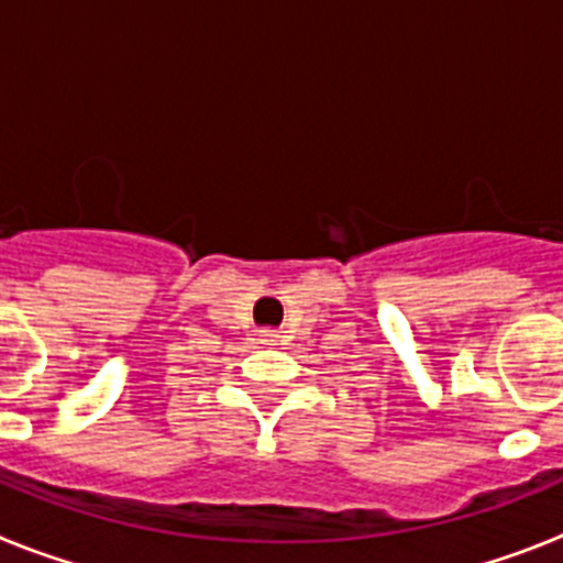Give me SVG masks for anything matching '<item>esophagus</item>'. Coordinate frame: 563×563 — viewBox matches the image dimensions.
<instances>
[{
	"label": "esophagus",
	"mask_w": 563,
	"mask_h": 563,
	"mask_svg": "<svg viewBox=\"0 0 563 563\" xmlns=\"http://www.w3.org/2000/svg\"><path fill=\"white\" fill-rule=\"evenodd\" d=\"M256 335H258V343H276L278 341L276 330H258Z\"/></svg>",
	"instance_id": "esophagus-1"
}]
</instances>
